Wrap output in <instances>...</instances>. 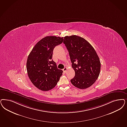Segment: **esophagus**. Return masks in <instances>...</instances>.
I'll use <instances>...</instances> for the list:
<instances>
[{"label":"esophagus","mask_w":127,"mask_h":127,"mask_svg":"<svg viewBox=\"0 0 127 127\" xmlns=\"http://www.w3.org/2000/svg\"><path fill=\"white\" fill-rule=\"evenodd\" d=\"M67 68L66 67H65V68L63 69V72H65H65H66V71L67 70Z\"/></svg>","instance_id":"34e87169"}]
</instances>
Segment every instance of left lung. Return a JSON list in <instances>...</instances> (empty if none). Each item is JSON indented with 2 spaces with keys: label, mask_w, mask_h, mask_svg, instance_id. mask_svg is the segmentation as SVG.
<instances>
[{
  "label": "left lung",
  "mask_w": 127,
  "mask_h": 127,
  "mask_svg": "<svg viewBox=\"0 0 127 127\" xmlns=\"http://www.w3.org/2000/svg\"><path fill=\"white\" fill-rule=\"evenodd\" d=\"M63 43L75 72L71 83L80 89L90 87L98 78L100 71V60L95 49L87 40L76 35L66 36Z\"/></svg>",
  "instance_id": "8db88e82"
}]
</instances>
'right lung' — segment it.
Listing matches in <instances>:
<instances>
[{"instance_id":"1","label":"right lung","mask_w":127,"mask_h":127,"mask_svg":"<svg viewBox=\"0 0 127 127\" xmlns=\"http://www.w3.org/2000/svg\"><path fill=\"white\" fill-rule=\"evenodd\" d=\"M56 36H47L36 44L27 61V70L32 83L38 89L48 91L55 87L63 71L57 68L52 60L54 47L64 39Z\"/></svg>"}]
</instances>
